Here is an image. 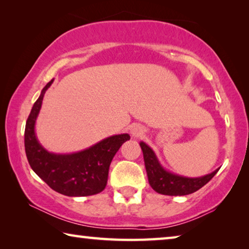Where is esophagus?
I'll list each match as a JSON object with an SVG mask.
<instances>
[{"mask_svg":"<svg viewBox=\"0 0 249 249\" xmlns=\"http://www.w3.org/2000/svg\"><path fill=\"white\" fill-rule=\"evenodd\" d=\"M144 133H145V129L140 124L133 125L132 127H130V134H132L133 137H141L144 135Z\"/></svg>","mask_w":249,"mask_h":249,"instance_id":"1","label":"esophagus"}]
</instances>
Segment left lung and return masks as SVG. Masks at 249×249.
Masks as SVG:
<instances>
[{
  "label": "left lung",
  "instance_id": "left-lung-1",
  "mask_svg": "<svg viewBox=\"0 0 249 249\" xmlns=\"http://www.w3.org/2000/svg\"><path fill=\"white\" fill-rule=\"evenodd\" d=\"M144 155L147 177L150 187L165 196H187L201 189L216 175L220 168L202 177H185L167 170L156 156L155 151L144 142H140Z\"/></svg>",
  "mask_w": 249,
  "mask_h": 249
}]
</instances>
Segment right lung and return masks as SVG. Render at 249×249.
I'll use <instances>...</instances> for the list:
<instances>
[{"label": "right lung", "mask_w": 249, "mask_h": 249, "mask_svg": "<svg viewBox=\"0 0 249 249\" xmlns=\"http://www.w3.org/2000/svg\"><path fill=\"white\" fill-rule=\"evenodd\" d=\"M53 79L46 84L34 103L25 127V151L34 172L58 193L68 196H88L103 191L107 183L108 169L113 157L128 134L113 135L96 144L71 154L48 151L36 136V121L43 99Z\"/></svg>", "instance_id": "obj_1"}]
</instances>
